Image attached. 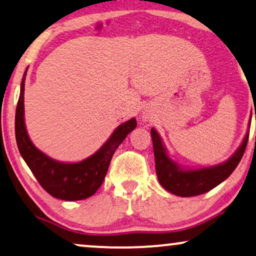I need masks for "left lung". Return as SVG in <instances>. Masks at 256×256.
<instances>
[{
    "label": "left lung",
    "mask_w": 256,
    "mask_h": 256,
    "mask_svg": "<svg viewBox=\"0 0 256 256\" xmlns=\"http://www.w3.org/2000/svg\"><path fill=\"white\" fill-rule=\"evenodd\" d=\"M150 132H152L154 154H155L157 178L166 190L180 197H194V196L202 194L214 188L216 185L230 177L242 158L250 136V132H247L239 149L226 162L210 168L185 170L168 156L166 149L163 146L158 132L154 128H152Z\"/></svg>",
    "instance_id": "1"
}]
</instances>
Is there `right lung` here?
<instances>
[{
	"label": "right lung",
	"instance_id": "obj_1",
	"mask_svg": "<svg viewBox=\"0 0 256 256\" xmlns=\"http://www.w3.org/2000/svg\"><path fill=\"white\" fill-rule=\"evenodd\" d=\"M26 71L20 82V99L15 116V134L18 150L38 183L52 197L62 200H82L96 194L106 176L115 150L134 130L138 122L134 118L115 129L108 141L88 158L76 163L54 160L38 150L31 142L24 124V82Z\"/></svg>",
	"mask_w": 256,
	"mask_h": 256
}]
</instances>
